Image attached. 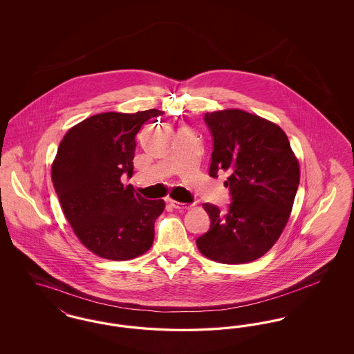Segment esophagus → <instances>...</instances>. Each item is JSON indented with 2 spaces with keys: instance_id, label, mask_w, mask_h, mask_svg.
Listing matches in <instances>:
<instances>
[{
  "instance_id": "34e87169",
  "label": "esophagus",
  "mask_w": 354,
  "mask_h": 354,
  "mask_svg": "<svg viewBox=\"0 0 354 354\" xmlns=\"http://www.w3.org/2000/svg\"><path fill=\"white\" fill-rule=\"evenodd\" d=\"M169 204L175 208V209H185V208H188V205L185 204V203L180 202H175V201H169Z\"/></svg>"
}]
</instances>
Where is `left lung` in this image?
Returning <instances> with one entry per match:
<instances>
[{
  "label": "left lung",
  "instance_id": "8db88e82",
  "mask_svg": "<svg viewBox=\"0 0 354 354\" xmlns=\"http://www.w3.org/2000/svg\"><path fill=\"white\" fill-rule=\"evenodd\" d=\"M214 151L209 176L228 172L231 204L225 212L204 203L211 227L196 245L223 264L250 263L270 251L288 223L300 167L286 133L267 119L231 109L207 113Z\"/></svg>",
  "mask_w": 354,
  "mask_h": 354
}]
</instances>
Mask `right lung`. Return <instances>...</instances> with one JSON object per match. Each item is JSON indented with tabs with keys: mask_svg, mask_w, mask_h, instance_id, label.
<instances>
[{
	"mask_svg": "<svg viewBox=\"0 0 354 354\" xmlns=\"http://www.w3.org/2000/svg\"><path fill=\"white\" fill-rule=\"evenodd\" d=\"M163 114L102 113L71 127L59 143L51 166L55 194L74 234L100 257L131 260L151 248L165 201L142 198L120 176H133L135 135Z\"/></svg>",
	"mask_w": 354,
	"mask_h": 354,
	"instance_id": "1",
	"label": "right lung"
}]
</instances>
